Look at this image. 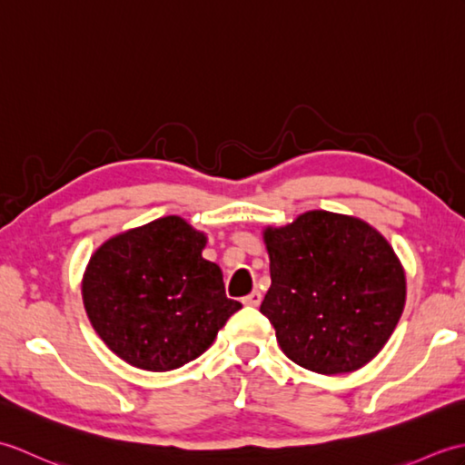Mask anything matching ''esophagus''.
Masks as SVG:
<instances>
[{
  "label": "esophagus",
  "instance_id": "obj_1",
  "mask_svg": "<svg viewBox=\"0 0 465 465\" xmlns=\"http://www.w3.org/2000/svg\"><path fill=\"white\" fill-rule=\"evenodd\" d=\"M243 303H245V305H252V308H258V305L262 303V293H260L258 290L252 292L250 295H245Z\"/></svg>",
  "mask_w": 465,
  "mask_h": 465
}]
</instances>
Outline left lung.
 <instances>
[{"label":"left lung","mask_w":465,"mask_h":465,"mask_svg":"<svg viewBox=\"0 0 465 465\" xmlns=\"http://www.w3.org/2000/svg\"><path fill=\"white\" fill-rule=\"evenodd\" d=\"M263 238L272 285L260 312L282 351L325 375L368 363L406 303V275L390 243L355 217L322 210Z\"/></svg>","instance_id":"8db88e82"}]
</instances>
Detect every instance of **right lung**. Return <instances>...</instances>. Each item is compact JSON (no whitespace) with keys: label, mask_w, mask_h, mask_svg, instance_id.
Instances as JSON below:
<instances>
[{"label":"right lung","mask_w":465,"mask_h":465,"mask_svg":"<svg viewBox=\"0 0 465 465\" xmlns=\"http://www.w3.org/2000/svg\"><path fill=\"white\" fill-rule=\"evenodd\" d=\"M205 235L177 215L105 242L87 265L84 305L115 355L147 371L195 360L242 308L222 270L202 258Z\"/></svg>","instance_id":"add662e5"}]
</instances>
